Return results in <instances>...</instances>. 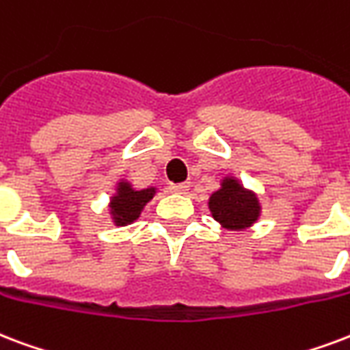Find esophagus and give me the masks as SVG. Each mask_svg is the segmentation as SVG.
<instances>
[{"label":"esophagus","mask_w":350,"mask_h":350,"mask_svg":"<svg viewBox=\"0 0 350 350\" xmlns=\"http://www.w3.org/2000/svg\"><path fill=\"white\" fill-rule=\"evenodd\" d=\"M169 191L174 194H185L189 191V183H170Z\"/></svg>","instance_id":"34e87169"}]
</instances>
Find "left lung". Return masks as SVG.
<instances>
[{
  "label": "left lung",
  "instance_id": "left-lung-1",
  "mask_svg": "<svg viewBox=\"0 0 350 350\" xmlns=\"http://www.w3.org/2000/svg\"><path fill=\"white\" fill-rule=\"evenodd\" d=\"M207 207L211 217L228 231H246L262 215L258 194L242 185V181L233 174L220 180V187L207 200Z\"/></svg>",
  "mask_w": 350,
  "mask_h": 350
}]
</instances>
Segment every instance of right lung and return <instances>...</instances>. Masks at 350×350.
Instances as JSON below:
<instances>
[{
    "label": "right lung",
    "instance_id": "right-lung-1",
    "mask_svg": "<svg viewBox=\"0 0 350 350\" xmlns=\"http://www.w3.org/2000/svg\"><path fill=\"white\" fill-rule=\"evenodd\" d=\"M157 191H159L157 187L135 189L132 181H128L126 178H119L108 200V215L111 218V224L117 228H124L139 220L141 213L145 211L146 204L156 196Z\"/></svg>",
    "mask_w": 350,
    "mask_h": 350
}]
</instances>
